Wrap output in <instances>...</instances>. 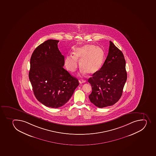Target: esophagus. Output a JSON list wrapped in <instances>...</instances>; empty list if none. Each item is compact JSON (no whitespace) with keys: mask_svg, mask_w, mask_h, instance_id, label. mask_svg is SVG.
Instances as JSON below:
<instances>
[{"mask_svg":"<svg viewBox=\"0 0 156 156\" xmlns=\"http://www.w3.org/2000/svg\"><path fill=\"white\" fill-rule=\"evenodd\" d=\"M79 83L80 84H81V83H85V82H86V81L85 80H83V79H79Z\"/></svg>","mask_w":156,"mask_h":156,"instance_id":"1","label":"esophagus"}]
</instances>
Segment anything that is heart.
Returning <instances> with one entry per match:
<instances>
[{
  "mask_svg": "<svg viewBox=\"0 0 156 156\" xmlns=\"http://www.w3.org/2000/svg\"><path fill=\"white\" fill-rule=\"evenodd\" d=\"M105 59V53L101 48L94 45H85L76 48L73 55H68L65 60L66 67L71 72L75 71L77 68V59L79 66L82 69V73L90 75L98 72L102 67Z\"/></svg>",
  "mask_w": 156,
  "mask_h": 156,
  "instance_id": "1",
  "label": "heart"
}]
</instances>
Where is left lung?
Returning a JSON list of instances; mask_svg holds the SVG:
<instances>
[{
	"label": "left lung",
	"instance_id": "obj_1",
	"mask_svg": "<svg viewBox=\"0 0 156 156\" xmlns=\"http://www.w3.org/2000/svg\"><path fill=\"white\" fill-rule=\"evenodd\" d=\"M127 77L123 53L110 41L108 55L101 68L88 81L92 87L91 102L100 108L114 105L122 96Z\"/></svg>",
	"mask_w": 156,
	"mask_h": 156
}]
</instances>
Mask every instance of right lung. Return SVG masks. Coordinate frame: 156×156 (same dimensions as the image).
<instances>
[{"label":"right lung","instance_id":"right-lung-1","mask_svg":"<svg viewBox=\"0 0 156 156\" xmlns=\"http://www.w3.org/2000/svg\"><path fill=\"white\" fill-rule=\"evenodd\" d=\"M58 42L49 39L36 48L29 73L36 98L51 108L66 104L79 85L77 79L63 68L65 58L58 48Z\"/></svg>","mask_w":156,"mask_h":156}]
</instances>
